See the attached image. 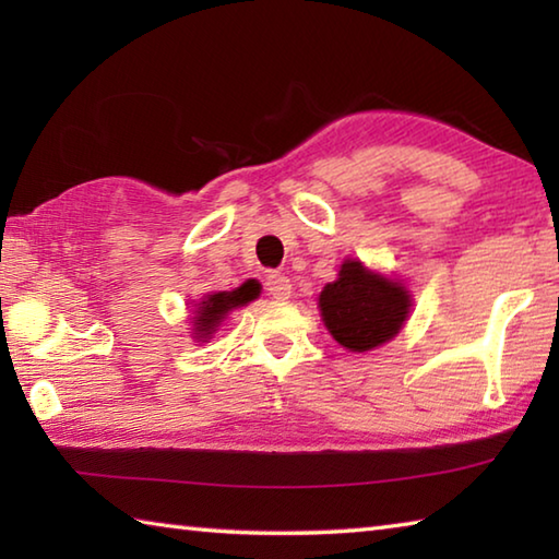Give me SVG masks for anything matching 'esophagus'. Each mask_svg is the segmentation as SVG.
Listing matches in <instances>:
<instances>
[{
  "mask_svg": "<svg viewBox=\"0 0 559 559\" xmlns=\"http://www.w3.org/2000/svg\"><path fill=\"white\" fill-rule=\"evenodd\" d=\"M266 290H269V296L278 298V300L288 298L290 296V278L283 276V273H278V271H271L266 276Z\"/></svg>",
  "mask_w": 559,
  "mask_h": 559,
  "instance_id": "34e87169",
  "label": "esophagus"
}]
</instances>
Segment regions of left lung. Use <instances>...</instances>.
Wrapping results in <instances>:
<instances>
[{"instance_id":"left-lung-1","label":"left lung","mask_w":559,"mask_h":559,"mask_svg":"<svg viewBox=\"0 0 559 559\" xmlns=\"http://www.w3.org/2000/svg\"><path fill=\"white\" fill-rule=\"evenodd\" d=\"M409 293L359 261H345L340 278L320 293V316L340 345L365 353L400 333L409 316Z\"/></svg>"}]
</instances>
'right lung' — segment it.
<instances>
[{
    "label": "right lung",
    "instance_id": "right-lung-1",
    "mask_svg": "<svg viewBox=\"0 0 559 559\" xmlns=\"http://www.w3.org/2000/svg\"><path fill=\"white\" fill-rule=\"evenodd\" d=\"M259 296V283L257 281H246L241 288L236 290H224V293H214L206 300L200 302V310H197L194 318V335L197 340H206L212 337V333L224 320V316L229 313L231 308L246 306V302L253 300Z\"/></svg>",
    "mask_w": 559,
    "mask_h": 559
}]
</instances>
